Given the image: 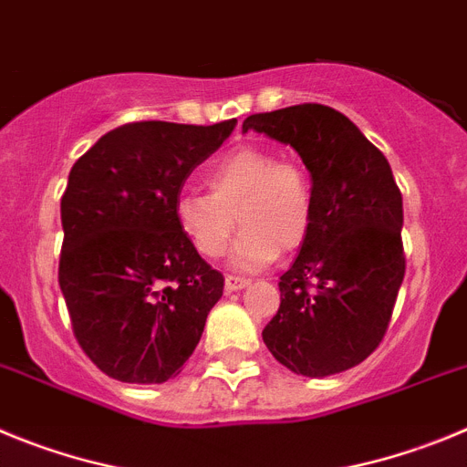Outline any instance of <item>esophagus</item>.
Masks as SVG:
<instances>
[{"label": "esophagus", "mask_w": 467, "mask_h": 467, "mask_svg": "<svg viewBox=\"0 0 467 467\" xmlns=\"http://www.w3.org/2000/svg\"><path fill=\"white\" fill-rule=\"evenodd\" d=\"M246 285H249V279H244V276H234V275L225 276V291L228 293L242 291V288H246Z\"/></svg>", "instance_id": "obj_1"}]
</instances>
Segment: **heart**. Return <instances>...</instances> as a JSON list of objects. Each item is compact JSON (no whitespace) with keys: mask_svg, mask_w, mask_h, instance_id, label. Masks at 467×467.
Instances as JSON below:
<instances>
[{"mask_svg":"<svg viewBox=\"0 0 467 467\" xmlns=\"http://www.w3.org/2000/svg\"><path fill=\"white\" fill-rule=\"evenodd\" d=\"M209 192L186 191L176 200V221L197 254L218 258L228 249L234 228L233 265L263 270L281 251H296L312 223V191L302 167L279 161L275 150H233L207 171Z\"/></svg>","mask_w":467,"mask_h":467,"instance_id":"1","label":"heart"}]
</instances>
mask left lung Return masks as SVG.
Here are the masks:
<instances>
[{"label":"left lung","mask_w":467,"mask_h":467,"mask_svg":"<svg viewBox=\"0 0 467 467\" xmlns=\"http://www.w3.org/2000/svg\"><path fill=\"white\" fill-rule=\"evenodd\" d=\"M244 132L297 150L312 176V223L263 342L305 377L363 363L384 339L405 276L402 195L389 161L344 113L296 104L254 113Z\"/></svg>","instance_id":"obj_1"}]
</instances>
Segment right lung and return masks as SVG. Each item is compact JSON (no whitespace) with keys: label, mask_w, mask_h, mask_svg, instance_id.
Returning <instances> with one entry per match:
<instances>
[{"label":"right lung","mask_w":467,"mask_h":467,"mask_svg":"<svg viewBox=\"0 0 467 467\" xmlns=\"http://www.w3.org/2000/svg\"><path fill=\"white\" fill-rule=\"evenodd\" d=\"M234 125H120L71 167L57 279L78 344L113 379L179 375L223 296V275L197 254L174 209Z\"/></svg>","instance_id":"1"}]
</instances>
